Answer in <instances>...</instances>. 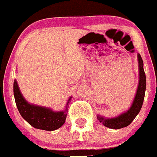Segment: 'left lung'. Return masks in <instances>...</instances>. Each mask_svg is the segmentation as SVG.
<instances>
[{
    "label": "left lung",
    "mask_w": 157,
    "mask_h": 157,
    "mask_svg": "<svg viewBox=\"0 0 157 157\" xmlns=\"http://www.w3.org/2000/svg\"><path fill=\"white\" fill-rule=\"evenodd\" d=\"M138 67H139V82H138V90L136 92L132 105L128 111L122 113L120 116L115 118H105L103 116H98V119L100 123H103V125L111 129H120L126 127L132 123L134 118L139 113L143 104L145 98V88H146V78L143 68V60L141 59L140 54L138 55Z\"/></svg>",
    "instance_id": "obj_1"
}]
</instances>
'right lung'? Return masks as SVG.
Returning a JSON list of instances; mask_svg holds the SVG:
<instances>
[{
    "instance_id": "obj_1",
    "label": "right lung",
    "mask_w": 157,
    "mask_h": 157,
    "mask_svg": "<svg viewBox=\"0 0 157 157\" xmlns=\"http://www.w3.org/2000/svg\"><path fill=\"white\" fill-rule=\"evenodd\" d=\"M13 92L16 106L22 117L34 128L52 131L63 125L67 117V105L64 111L53 112L45 107L37 106L28 103L19 90L16 80H14ZM69 98L67 104L70 101Z\"/></svg>"
}]
</instances>
